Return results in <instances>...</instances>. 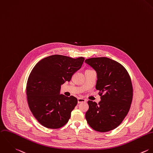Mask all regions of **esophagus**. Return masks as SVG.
<instances>
[{"label":"esophagus","instance_id":"34e87169","mask_svg":"<svg viewBox=\"0 0 153 153\" xmlns=\"http://www.w3.org/2000/svg\"><path fill=\"white\" fill-rule=\"evenodd\" d=\"M86 102V100L84 99H81V98H78V103H81V102Z\"/></svg>","mask_w":153,"mask_h":153}]
</instances>
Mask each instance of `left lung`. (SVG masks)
<instances>
[{
  "instance_id": "left-lung-1",
  "label": "left lung",
  "mask_w": 153,
  "mask_h": 153,
  "mask_svg": "<svg viewBox=\"0 0 153 153\" xmlns=\"http://www.w3.org/2000/svg\"><path fill=\"white\" fill-rule=\"evenodd\" d=\"M85 63L97 73L96 88L101 96L99 104L88 102L86 120L95 131H110L122 122L130 109L133 96L131 78L120 63L110 58L93 57Z\"/></svg>"
}]
</instances>
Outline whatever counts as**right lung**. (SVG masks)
Listing matches in <instances>:
<instances>
[{
  "label": "right lung",
  "instance_id": "right-lung-1",
  "mask_svg": "<svg viewBox=\"0 0 153 153\" xmlns=\"http://www.w3.org/2000/svg\"><path fill=\"white\" fill-rule=\"evenodd\" d=\"M85 59H73L54 54L39 61L31 71L27 84V96L31 111L46 128L57 129L69 120L77 99L60 94L61 85L70 81Z\"/></svg>",
  "mask_w": 153,
  "mask_h": 153
}]
</instances>
